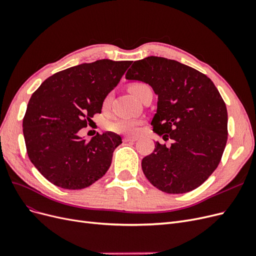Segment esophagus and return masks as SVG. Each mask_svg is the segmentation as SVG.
<instances>
[{
    "instance_id": "obj_1",
    "label": "esophagus",
    "mask_w": 256,
    "mask_h": 256,
    "mask_svg": "<svg viewBox=\"0 0 256 256\" xmlns=\"http://www.w3.org/2000/svg\"><path fill=\"white\" fill-rule=\"evenodd\" d=\"M137 140H138V138H136V137H124V142H135Z\"/></svg>"
}]
</instances>
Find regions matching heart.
Returning a JSON list of instances; mask_svg holds the SVG:
<instances>
[{
	"label": "heart",
	"mask_w": 256,
	"mask_h": 256,
	"mask_svg": "<svg viewBox=\"0 0 256 256\" xmlns=\"http://www.w3.org/2000/svg\"><path fill=\"white\" fill-rule=\"evenodd\" d=\"M150 88L148 84H143V82H132L128 86V91L134 95L136 98L139 99L141 93L146 90V88ZM110 102V95H106L104 100V106H108ZM141 121L137 119H124V118H119V119H114L108 121L106 124V128L108 130L114 132H119V134H136L138 130V126H140Z\"/></svg>",
	"instance_id": "obj_1"
}]
</instances>
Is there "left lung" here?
<instances>
[{
    "label": "left lung",
    "mask_w": 256,
    "mask_h": 256,
    "mask_svg": "<svg viewBox=\"0 0 256 256\" xmlns=\"http://www.w3.org/2000/svg\"><path fill=\"white\" fill-rule=\"evenodd\" d=\"M126 78L148 84L158 95L152 126L170 148L156 142L142 159L146 179L166 194H185L202 185L222 159L228 139L227 108L214 84L176 60L148 56L136 60Z\"/></svg>",
    "instance_id": "left-lung-1"
}]
</instances>
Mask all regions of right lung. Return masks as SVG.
Returning <instances> with one entry per match:
<instances>
[{
	"mask_svg": "<svg viewBox=\"0 0 256 256\" xmlns=\"http://www.w3.org/2000/svg\"><path fill=\"white\" fill-rule=\"evenodd\" d=\"M130 60H99L60 71L32 94L23 119L27 154L52 184L82 190L108 172L122 143L106 132L86 141L78 132L102 113L106 96L120 82Z\"/></svg>",
	"mask_w": 256,
	"mask_h": 256,
	"instance_id": "obj_1",
	"label": "right lung"
}]
</instances>
